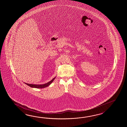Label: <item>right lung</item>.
<instances>
[{
	"mask_svg": "<svg viewBox=\"0 0 127 127\" xmlns=\"http://www.w3.org/2000/svg\"><path fill=\"white\" fill-rule=\"evenodd\" d=\"M52 81H50L46 84H39V85H36V84H26L28 86L32 87V88H38V89H41V88H44L47 87L49 86L50 84H51Z\"/></svg>",
	"mask_w": 127,
	"mask_h": 127,
	"instance_id": "1",
	"label": "right lung"
}]
</instances>
